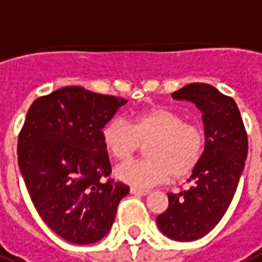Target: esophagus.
Listing matches in <instances>:
<instances>
[{
	"label": "esophagus",
	"instance_id": "34e87169",
	"mask_svg": "<svg viewBox=\"0 0 262 262\" xmlns=\"http://www.w3.org/2000/svg\"><path fill=\"white\" fill-rule=\"evenodd\" d=\"M131 194H135V195H147L150 194V190L147 188H137V187H131Z\"/></svg>",
	"mask_w": 262,
	"mask_h": 262
}]
</instances>
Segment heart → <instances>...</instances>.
Segmentation results:
<instances>
[{
	"label": "heart",
	"mask_w": 262,
	"mask_h": 262,
	"mask_svg": "<svg viewBox=\"0 0 262 262\" xmlns=\"http://www.w3.org/2000/svg\"><path fill=\"white\" fill-rule=\"evenodd\" d=\"M103 145L113 157L127 160L146 146L145 161H128L116 168L117 179L134 187H150L171 176L190 175L202 160L205 133L183 115L165 106H153L124 120L115 117L102 128Z\"/></svg>",
	"instance_id": "1"
}]
</instances>
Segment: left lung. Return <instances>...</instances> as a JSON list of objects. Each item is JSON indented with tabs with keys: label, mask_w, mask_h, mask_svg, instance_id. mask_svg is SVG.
<instances>
[{
	"label": "left lung",
	"mask_w": 262,
	"mask_h": 262,
	"mask_svg": "<svg viewBox=\"0 0 262 262\" xmlns=\"http://www.w3.org/2000/svg\"><path fill=\"white\" fill-rule=\"evenodd\" d=\"M172 98L195 103L202 112L205 151L187 182L191 186L168 194L167 210L157 217L165 236L191 242L202 238L222 220L238 187L247 156V134L238 105L206 83H191Z\"/></svg>",
	"instance_id": "1"
}]
</instances>
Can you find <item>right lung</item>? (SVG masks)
I'll use <instances>...</instances> for the list:
<instances>
[{
	"label": "right lung",
	"mask_w": 262,
	"mask_h": 262,
	"mask_svg": "<svg viewBox=\"0 0 262 262\" xmlns=\"http://www.w3.org/2000/svg\"><path fill=\"white\" fill-rule=\"evenodd\" d=\"M125 102L70 86L28 109L17 142L20 172L42 220L71 243L102 239L129 191L121 182H105L112 167L102 141V128Z\"/></svg>",
	"instance_id": "right-lung-1"
}]
</instances>
